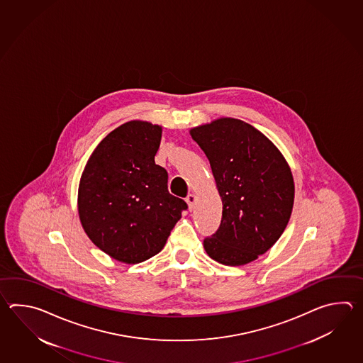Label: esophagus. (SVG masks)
<instances>
[{
	"mask_svg": "<svg viewBox=\"0 0 363 363\" xmlns=\"http://www.w3.org/2000/svg\"><path fill=\"white\" fill-rule=\"evenodd\" d=\"M185 201H186V203H188V208H192L193 203H194V201H196V196H194L193 193H189V194L186 196V199H185Z\"/></svg>",
	"mask_w": 363,
	"mask_h": 363,
	"instance_id": "1",
	"label": "esophagus"
}]
</instances>
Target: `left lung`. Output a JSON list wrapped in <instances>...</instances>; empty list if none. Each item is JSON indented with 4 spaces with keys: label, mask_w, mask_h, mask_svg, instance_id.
I'll return each instance as SVG.
<instances>
[{
    "label": "left lung",
    "mask_w": 363,
    "mask_h": 363,
    "mask_svg": "<svg viewBox=\"0 0 363 363\" xmlns=\"http://www.w3.org/2000/svg\"><path fill=\"white\" fill-rule=\"evenodd\" d=\"M208 157L222 220L203 247L216 262L241 266L264 255L292 214L294 177L283 155L253 125L220 118L191 130Z\"/></svg>",
    "instance_id": "1"
}]
</instances>
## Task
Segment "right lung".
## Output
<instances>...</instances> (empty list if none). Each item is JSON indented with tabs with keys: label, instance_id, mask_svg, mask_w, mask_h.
Returning a JSON list of instances; mask_svg holds the SVG:
<instances>
[{
	"label": "right lung",
	"instance_id": "right-lung-1",
	"mask_svg": "<svg viewBox=\"0 0 363 363\" xmlns=\"http://www.w3.org/2000/svg\"><path fill=\"white\" fill-rule=\"evenodd\" d=\"M162 138L157 124L131 121L110 132L82 174L80 222L96 247L124 263H140L162 250L188 208L167 189V171L155 164Z\"/></svg>",
	"mask_w": 363,
	"mask_h": 363
}]
</instances>
